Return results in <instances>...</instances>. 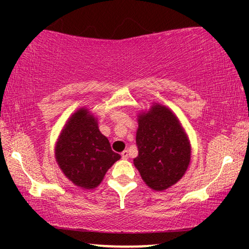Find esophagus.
<instances>
[{
  "mask_svg": "<svg viewBox=\"0 0 249 249\" xmlns=\"http://www.w3.org/2000/svg\"><path fill=\"white\" fill-rule=\"evenodd\" d=\"M121 154H122V156H124V158H129V154H128V149H124V151L122 152Z\"/></svg>",
  "mask_w": 249,
  "mask_h": 249,
  "instance_id": "34e87169",
  "label": "esophagus"
}]
</instances>
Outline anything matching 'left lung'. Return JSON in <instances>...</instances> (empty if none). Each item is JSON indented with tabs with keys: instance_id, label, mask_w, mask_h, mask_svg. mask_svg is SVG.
Instances as JSON below:
<instances>
[{
	"instance_id": "1",
	"label": "left lung",
	"mask_w": 249,
	"mask_h": 249,
	"mask_svg": "<svg viewBox=\"0 0 249 249\" xmlns=\"http://www.w3.org/2000/svg\"><path fill=\"white\" fill-rule=\"evenodd\" d=\"M56 161L74 185L93 189L120 159L98 130L97 120L81 108L72 114L56 144Z\"/></svg>"
}]
</instances>
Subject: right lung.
I'll list each match as a JSON object with an SVG mask.
<instances>
[{"instance_id": "add662e5", "label": "right lung", "mask_w": 249, "mask_h": 249, "mask_svg": "<svg viewBox=\"0 0 249 249\" xmlns=\"http://www.w3.org/2000/svg\"><path fill=\"white\" fill-rule=\"evenodd\" d=\"M138 122L134 164L146 185L161 192L185 175L190 162L188 139L172 112L162 105L139 115Z\"/></svg>"}]
</instances>
